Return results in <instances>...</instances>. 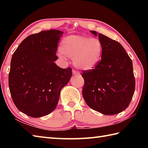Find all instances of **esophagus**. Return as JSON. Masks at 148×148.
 Returning <instances> with one entry per match:
<instances>
[{
    "label": "esophagus",
    "mask_w": 148,
    "mask_h": 148,
    "mask_svg": "<svg viewBox=\"0 0 148 148\" xmlns=\"http://www.w3.org/2000/svg\"><path fill=\"white\" fill-rule=\"evenodd\" d=\"M72 73L74 75V76H76V75H79L80 73L78 71H77L76 70H75V69H73L72 70Z\"/></svg>",
    "instance_id": "34e87169"
}]
</instances>
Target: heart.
Here are the masks:
<instances>
[{"mask_svg":"<svg viewBox=\"0 0 148 148\" xmlns=\"http://www.w3.org/2000/svg\"><path fill=\"white\" fill-rule=\"evenodd\" d=\"M63 55L73 58L76 67L89 70L98 64L102 53V45L98 39L71 35L63 39L60 46ZM62 56V55H60Z\"/></svg>","mask_w":148,"mask_h":148,"instance_id":"1","label":"heart"}]
</instances>
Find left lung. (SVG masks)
Masks as SVG:
<instances>
[{
	"label": "left lung",
	"instance_id": "obj_1",
	"mask_svg": "<svg viewBox=\"0 0 148 148\" xmlns=\"http://www.w3.org/2000/svg\"><path fill=\"white\" fill-rule=\"evenodd\" d=\"M97 35L95 31H90ZM102 45L101 59L95 67L83 71V97L87 105L105 115L126 109L132 99L136 81L132 61L116 40L99 34Z\"/></svg>",
	"mask_w": 148,
	"mask_h": 148
}]
</instances>
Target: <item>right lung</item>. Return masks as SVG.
Wrapping results in <instances>:
<instances>
[{"instance_id": "1", "label": "right lung", "mask_w": 148, "mask_h": 148, "mask_svg": "<svg viewBox=\"0 0 148 148\" xmlns=\"http://www.w3.org/2000/svg\"><path fill=\"white\" fill-rule=\"evenodd\" d=\"M64 32L41 31L26 37L12 55L9 87L19 111L33 118L51 113L56 108L62 88L72 75L55 61L58 42Z\"/></svg>"}]
</instances>
